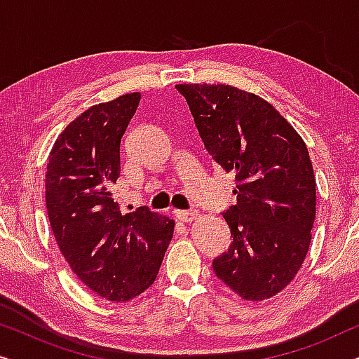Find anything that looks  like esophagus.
Listing matches in <instances>:
<instances>
[{"label":"esophagus","mask_w":359,"mask_h":359,"mask_svg":"<svg viewBox=\"0 0 359 359\" xmlns=\"http://www.w3.org/2000/svg\"><path fill=\"white\" fill-rule=\"evenodd\" d=\"M176 217L180 220H183V222H191V220H194L198 217V210H176Z\"/></svg>","instance_id":"34e87169"}]
</instances>
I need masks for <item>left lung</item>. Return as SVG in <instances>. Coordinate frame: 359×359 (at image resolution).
Listing matches in <instances>:
<instances>
[{
    "label": "left lung",
    "mask_w": 359,
    "mask_h": 359,
    "mask_svg": "<svg viewBox=\"0 0 359 359\" xmlns=\"http://www.w3.org/2000/svg\"><path fill=\"white\" fill-rule=\"evenodd\" d=\"M205 150L235 175L237 204L222 215L232 245L215 276L247 301L281 292L302 266L316 219V178L307 147L263 97L230 85H176Z\"/></svg>",
    "instance_id": "obj_1"
}]
</instances>
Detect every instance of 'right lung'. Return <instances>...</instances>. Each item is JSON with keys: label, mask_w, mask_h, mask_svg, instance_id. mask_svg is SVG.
<instances>
[{"label": "right lung", "mask_w": 359, "mask_h": 359, "mask_svg": "<svg viewBox=\"0 0 359 359\" xmlns=\"http://www.w3.org/2000/svg\"><path fill=\"white\" fill-rule=\"evenodd\" d=\"M140 93L91 106L58 137L48 156L46 204L58 248L97 296L124 302L154 284L175 222L142 205L122 214L112 199L121 139Z\"/></svg>", "instance_id": "add662e5"}]
</instances>
